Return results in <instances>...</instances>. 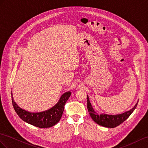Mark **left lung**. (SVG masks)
Masks as SVG:
<instances>
[{
	"label": "left lung",
	"instance_id": "left-lung-1",
	"mask_svg": "<svg viewBox=\"0 0 148 148\" xmlns=\"http://www.w3.org/2000/svg\"><path fill=\"white\" fill-rule=\"evenodd\" d=\"M137 105H138V103L132 109L121 114L114 115V116L107 114L98 115V114L95 112L92 108L91 103L90 102L88 97L87 96V109L90 113V116L97 124L106 127L114 128L121 124L131 116V114L136 108Z\"/></svg>",
	"mask_w": 148,
	"mask_h": 148
}]
</instances>
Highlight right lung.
<instances>
[{
  "instance_id": "1",
  "label": "right lung",
  "mask_w": 148,
  "mask_h": 148,
  "mask_svg": "<svg viewBox=\"0 0 148 148\" xmlns=\"http://www.w3.org/2000/svg\"><path fill=\"white\" fill-rule=\"evenodd\" d=\"M12 101L16 112L23 121L28 124L39 128H48L55 125L58 122L62 116L64 107L71 95L70 92L64 93L56 106L48 110L38 113H31L23 110L14 101L12 94Z\"/></svg>"
}]
</instances>
